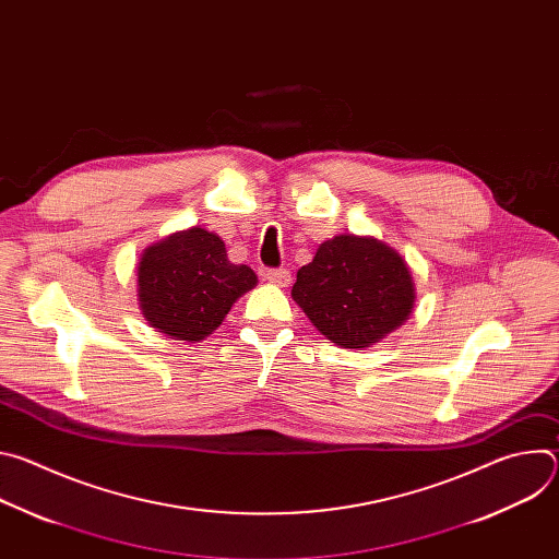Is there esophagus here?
Here are the masks:
<instances>
[{"label":"esophagus","mask_w":559,"mask_h":559,"mask_svg":"<svg viewBox=\"0 0 559 559\" xmlns=\"http://www.w3.org/2000/svg\"><path fill=\"white\" fill-rule=\"evenodd\" d=\"M263 276H265L270 283L278 285V287H287L289 281H292V274H289L287 270H283V267H267V270L263 272Z\"/></svg>","instance_id":"obj_1"}]
</instances>
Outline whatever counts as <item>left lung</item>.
Wrapping results in <instances>:
<instances>
[{
  "mask_svg": "<svg viewBox=\"0 0 559 559\" xmlns=\"http://www.w3.org/2000/svg\"><path fill=\"white\" fill-rule=\"evenodd\" d=\"M292 296L323 336L360 349L407 321L416 292L401 254L376 238L343 234L298 270Z\"/></svg>",
  "mask_w": 559,
  "mask_h": 559,
  "instance_id": "obj_1",
  "label": "left lung"
}]
</instances>
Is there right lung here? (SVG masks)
Returning a JSON list of instances; mask_svg holds the SVG:
<instances>
[{
	"mask_svg": "<svg viewBox=\"0 0 559 559\" xmlns=\"http://www.w3.org/2000/svg\"><path fill=\"white\" fill-rule=\"evenodd\" d=\"M136 278L145 321L188 343L212 334L234 300L257 285V274L248 265L229 263L221 238L203 227L147 248Z\"/></svg>",
	"mask_w": 559,
	"mask_h": 559,
	"instance_id": "1",
	"label": "right lung"
}]
</instances>
